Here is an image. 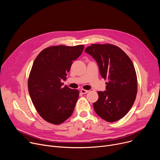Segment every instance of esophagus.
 Masks as SVG:
<instances>
[{
  "instance_id": "esophagus-1",
  "label": "esophagus",
  "mask_w": 160,
  "mask_h": 160,
  "mask_svg": "<svg viewBox=\"0 0 160 160\" xmlns=\"http://www.w3.org/2000/svg\"><path fill=\"white\" fill-rule=\"evenodd\" d=\"M80 92H81V93H82V94H86V93H88L89 92V91L88 90H86V89H81L80 90Z\"/></svg>"
}]
</instances>
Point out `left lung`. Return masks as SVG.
<instances>
[{
    "mask_svg": "<svg viewBox=\"0 0 160 160\" xmlns=\"http://www.w3.org/2000/svg\"><path fill=\"white\" fill-rule=\"evenodd\" d=\"M85 52L98 63L106 83V91H98L93 103L96 113L113 122L127 114L135 101L138 92L137 74L133 64L123 50L112 44H92Z\"/></svg>",
    "mask_w": 160,
    "mask_h": 160,
    "instance_id": "8db88e82",
    "label": "left lung"
}]
</instances>
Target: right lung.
<instances>
[{"label": "right lung", "mask_w": 160, "mask_h": 160, "mask_svg": "<svg viewBox=\"0 0 160 160\" xmlns=\"http://www.w3.org/2000/svg\"><path fill=\"white\" fill-rule=\"evenodd\" d=\"M84 46L57 45L43 49L33 62L28 80L33 104L45 121L60 124L72 115L79 91L65 86L72 61L81 55Z\"/></svg>", "instance_id": "add662e5"}]
</instances>
